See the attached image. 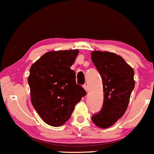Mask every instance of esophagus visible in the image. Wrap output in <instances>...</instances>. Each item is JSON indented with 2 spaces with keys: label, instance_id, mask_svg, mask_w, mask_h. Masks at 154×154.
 Instances as JSON below:
<instances>
[{
  "label": "esophagus",
  "instance_id": "34e87169",
  "mask_svg": "<svg viewBox=\"0 0 154 154\" xmlns=\"http://www.w3.org/2000/svg\"><path fill=\"white\" fill-rule=\"evenodd\" d=\"M83 88L85 90L86 92L88 91V86L87 85H83Z\"/></svg>",
  "mask_w": 154,
  "mask_h": 154
}]
</instances>
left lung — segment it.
<instances>
[{
    "mask_svg": "<svg viewBox=\"0 0 154 154\" xmlns=\"http://www.w3.org/2000/svg\"><path fill=\"white\" fill-rule=\"evenodd\" d=\"M91 59L103 80L101 110L92 116L96 126L108 128L124 115L135 87L134 70L122 57L108 51H95Z\"/></svg>",
    "mask_w": 154,
    "mask_h": 154,
    "instance_id": "8db88e82",
    "label": "left lung"
}]
</instances>
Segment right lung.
<instances>
[{"instance_id":"right-lung-1","label":"right lung","mask_w":154,"mask_h":154,"mask_svg":"<svg viewBox=\"0 0 154 154\" xmlns=\"http://www.w3.org/2000/svg\"><path fill=\"white\" fill-rule=\"evenodd\" d=\"M79 51H49L32 65L28 77L31 102L48 125L59 127L70 118L75 105L86 95L76 83L70 66Z\"/></svg>"}]
</instances>
